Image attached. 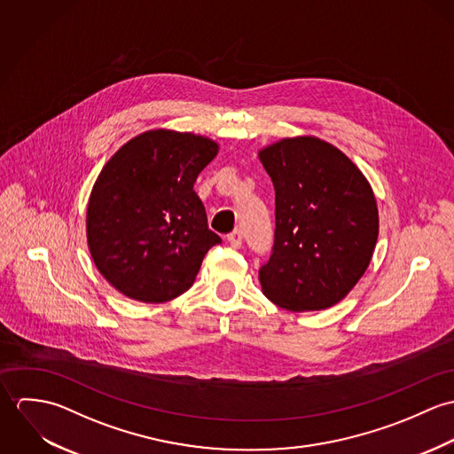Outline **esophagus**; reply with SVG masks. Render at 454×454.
Returning <instances> with one entry per match:
<instances>
[{"mask_svg":"<svg viewBox=\"0 0 454 454\" xmlns=\"http://www.w3.org/2000/svg\"><path fill=\"white\" fill-rule=\"evenodd\" d=\"M227 241H229V245L232 247V248H239L241 245H243V234H241V231H232L229 236H227Z\"/></svg>","mask_w":454,"mask_h":454,"instance_id":"34e87169","label":"esophagus"}]
</instances>
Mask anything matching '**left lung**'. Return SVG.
<instances>
[{
    "instance_id": "1",
    "label": "left lung",
    "mask_w": 454,
    "mask_h": 454,
    "mask_svg": "<svg viewBox=\"0 0 454 454\" xmlns=\"http://www.w3.org/2000/svg\"><path fill=\"white\" fill-rule=\"evenodd\" d=\"M276 192V229L260 267L263 295L288 311L342 301L367 270L378 234L376 197L362 171L315 136L286 137L259 152Z\"/></svg>"
}]
</instances>
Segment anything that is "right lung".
I'll return each mask as SVG.
<instances>
[{"label":"right lung","mask_w":454,"mask_h":454,"mask_svg":"<svg viewBox=\"0 0 454 454\" xmlns=\"http://www.w3.org/2000/svg\"><path fill=\"white\" fill-rule=\"evenodd\" d=\"M216 152L215 141L192 132L146 130L99 173L87 243L99 272L126 297L159 304L182 295L207 250L222 243L194 191Z\"/></svg>","instance_id":"1"}]
</instances>
